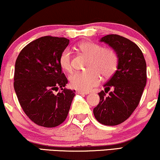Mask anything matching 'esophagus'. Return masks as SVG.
<instances>
[{
    "label": "esophagus",
    "instance_id": "obj_1",
    "mask_svg": "<svg viewBox=\"0 0 160 160\" xmlns=\"http://www.w3.org/2000/svg\"><path fill=\"white\" fill-rule=\"evenodd\" d=\"M77 93L79 94H89V92H84V91H79V90H78V91L77 92Z\"/></svg>",
    "mask_w": 160,
    "mask_h": 160
}]
</instances>
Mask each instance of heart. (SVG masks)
Listing matches in <instances>:
<instances>
[{
    "instance_id": "1",
    "label": "heart",
    "mask_w": 160,
    "mask_h": 160,
    "mask_svg": "<svg viewBox=\"0 0 160 160\" xmlns=\"http://www.w3.org/2000/svg\"><path fill=\"white\" fill-rule=\"evenodd\" d=\"M78 49L83 54L90 58L87 72L75 73L70 76V84L73 89L87 92L97 87L101 81V75L105 78L115 74L119 66V57L114 50L103 48L99 44L92 41H84L78 44ZM59 65L67 73L72 71L71 53L68 48L61 52Z\"/></svg>"
}]
</instances>
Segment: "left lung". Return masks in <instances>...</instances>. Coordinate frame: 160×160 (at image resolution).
Listing matches in <instances>:
<instances>
[{
    "mask_svg": "<svg viewBox=\"0 0 160 160\" xmlns=\"http://www.w3.org/2000/svg\"><path fill=\"white\" fill-rule=\"evenodd\" d=\"M100 41L118 53L119 66L104 85L105 91L99 93L100 101L93 112L100 123L116 126L128 119L139 104L147 84V64L140 48L128 39L108 34Z\"/></svg>",
    "mask_w": 160,
    "mask_h": 160,
    "instance_id": "left-lung-1",
    "label": "left lung"
}]
</instances>
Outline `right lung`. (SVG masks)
Returning a JSON list of instances; mask_svg holds the SVG:
<instances>
[{
    "instance_id": "1",
    "label": "right lung",
    "mask_w": 160,
    "mask_h": 160,
    "mask_svg": "<svg viewBox=\"0 0 160 160\" xmlns=\"http://www.w3.org/2000/svg\"><path fill=\"white\" fill-rule=\"evenodd\" d=\"M68 44L65 38L42 37L25 46L16 61L13 87L21 107L32 122L45 128L63 123L75 96V90L65 87L68 79L59 65ZM58 88L62 91L55 94Z\"/></svg>"
}]
</instances>
